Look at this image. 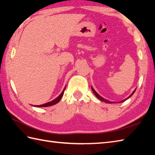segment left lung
Segmentation results:
<instances>
[{"mask_svg": "<svg viewBox=\"0 0 155 155\" xmlns=\"http://www.w3.org/2000/svg\"><path fill=\"white\" fill-rule=\"evenodd\" d=\"M91 89H92V91H93V93H94V94H95V96H96V97H97V98H98V99H99V100H101V101H103V102H105V103H110V104H111V103H115L114 102H111V101H108V100H107V99H105V98H103V97H102L101 96H100V95L98 94L97 93V92L94 91V88H93V87H91ZM135 91H136V89L134 90V91L133 92L132 94H131L129 97H128V98H127L126 99H124V100H123V101H120V103H122V102H124V101H126V100H127L128 98H130L131 96H132V95H133V94L134 93V92H135Z\"/></svg>", "mask_w": 155, "mask_h": 155, "instance_id": "left-lung-1", "label": "left lung"}]
</instances>
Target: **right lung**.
I'll return each instance as SVG.
<instances>
[{
    "label": "right lung",
    "instance_id": "right-lung-1",
    "mask_svg": "<svg viewBox=\"0 0 155 155\" xmlns=\"http://www.w3.org/2000/svg\"><path fill=\"white\" fill-rule=\"evenodd\" d=\"M65 88H66V87H64L63 91H62L61 94L59 95V96L57 98H56L55 99H54L53 101H52L51 102H48V103H47L43 104H41V105H35V106H34V107H50V106H52V105H54V104H56L57 103H58V102L60 101V100L61 99V98L62 97V96H63V94H64V90H65Z\"/></svg>",
    "mask_w": 155,
    "mask_h": 155
}]
</instances>
